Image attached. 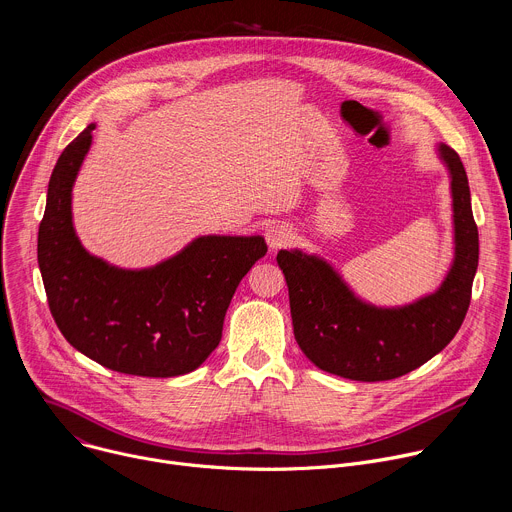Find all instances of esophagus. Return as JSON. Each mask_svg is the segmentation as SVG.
<instances>
[{"instance_id": "esophagus-1", "label": "esophagus", "mask_w": 512, "mask_h": 512, "mask_svg": "<svg viewBox=\"0 0 512 512\" xmlns=\"http://www.w3.org/2000/svg\"><path fill=\"white\" fill-rule=\"evenodd\" d=\"M265 241L271 249H281V247H287L291 241H294V231H291L287 225L283 223H277V225H271L267 227L265 231Z\"/></svg>"}]
</instances>
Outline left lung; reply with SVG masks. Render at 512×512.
<instances>
[{
    "instance_id": "8db88e82",
    "label": "left lung",
    "mask_w": 512,
    "mask_h": 512,
    "mask_svg": "<svg viewBox=\"0 0 512 512\" xmlns=\"http://www.w3.org/2000/svg\"><path fill=\"white\" fill-rule=\"evenodd\" d=\"M440 158L452 178L456 253L433 294L401 308H377L356 298L324 259L298 249L277 253L294 336L318 369L350 381H391L442 352L460 330L478 269V227L460 156L442 143Z\"/></svg>"
}]
</instances>
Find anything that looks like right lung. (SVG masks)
I'll use <instances>...</instances> for the list:
<instances>
[{
    "mask_svg": "<svg viewBox=\"0 0 512 512\" xmlns=\"http://www.w3.org/2000/svg\"><path fill=\"white\" fill-rule=\"evenodd\" d=\"M95 123L60 154L38 229V265L62 336L103 367L135 377L186 375L223 336L235 289L267 253L263 237L194 239L148 267L119 269L87 253L72 227L70 196Z\"/></svg>",
    "mask_w": 512,
    "mask_h": 512,
    "instance_id": "add662e5",
    "label": "right lung"
}]
</instances>
